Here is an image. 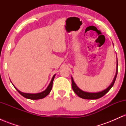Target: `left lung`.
I'll return each mask as SVG.
<instances>
[{"instance_id": "obj_1", "label": "left lung", "mask_w": 126, "mask_h": 126, "mask_svg": "<svg viewBox=\"0 0 126 126\" xmlns=\"http://www.w3.org/2000/svg\"><path fill=\"white\" fill-rule=\"evenodd\" d=\"M117 67H118V62H117V66H116V73H115V76H114L113 80L111 82V83L110 85V86L108 88H107L106 89L104 90L100 91V92H85L81 90L78 86L76 85V83H75L74 80H73V78L72 77V89L74 92H75L76 95L78 96H79L80 98H83V99H96L98 98H100L103 96L104 95L106 94L111 89V88L112 87V86L114 85V82H115V79H116L117 75Z\"/></svg>"}]
</instances>
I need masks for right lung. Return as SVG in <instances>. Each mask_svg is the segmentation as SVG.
Listing matches in <instances>:
<instances>
[{
    "instance_id": "add662e5",
    "label": "right lung",
    "mask_w": 126,
    "mask_h": 126,
    "mask_svg": "<svg viewBox=\"0 0 126 126\" xmlns=\"http://www.w3.org/2000/svg\"><path fill=\"white\" fill-rule=\"evenodd\" d=\"M56 76V74L53 75V78H52L51 82L50 83H49L48 86H47V88L45 89L44 91H43V92H40V93H36V94H30V93H25V92H22L21 91H20L19 90H18L14 86V87L17 91L19 93L21 94L22 96H23L24 97H25V98H27V99H42V98H44L46 97V96H47L49 94V93L51 91V89H52V86H53V80H54V77Z\"/></svg>"
}]
</instances>
